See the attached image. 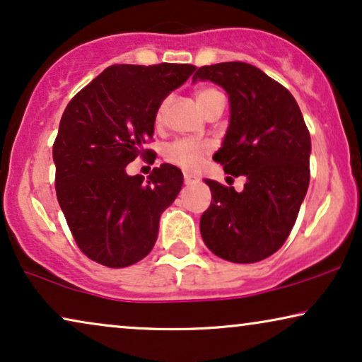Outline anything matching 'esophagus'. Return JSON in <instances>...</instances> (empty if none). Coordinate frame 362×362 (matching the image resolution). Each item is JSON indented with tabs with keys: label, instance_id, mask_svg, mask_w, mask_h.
Listing matches in <instances>:
<instances>
[{
	"label": "esophagus",
	"instance_id": "esophagus-1",
	"mask_svg": "<svg viewBox=\"0 0 362 362\" xmlns=\"http://www.w3.org/2000/svg\"><path fill=\"white\" fill-rule=\"evenodd\" d=\"M185 182L186 185H196V182H199V177L196 175H191V173H185Z\"/></svg>",
	"mask_w": 362,
	"mask_h": 362
}]
</instances>
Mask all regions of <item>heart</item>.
Instances as JSON below:
<instances>
[{
    "label": "heart",
    "instance_id": "obj_1",
    "mask_svg": "<svg viewBox=\"0 0 362 362\" xmlns=\"http://www.w3.org/2000/svg\"><path fill=\"white\" fill-rule=\"evenodd\" d=\"M221 95L222 93L214 87H201L197 88L194 93L197 105H199L202 112H204L206 108ZM165 108H166V100L161 103L160 108H158V113H156L158 120H161L163 118ZM207 153H209V145H207V143L194 141V140H176L166 146L165 156L168 161L182 168V170L194 171L199 168Z\"/></svg>",
    "mask_w": 362,
    "mask_h": 362
}]
</instances>
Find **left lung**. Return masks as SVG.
Returning <instances> with one entry per match:
<instances>
[{"mask_svg":"<svg viewBox=\"0 0 362 362\" xmlns=\"http://www.w3.org/2000/svg\"><path fill=\"white\" fill-rule=\"evenodd\" d=\"M192 81H211L229 95L230 122L214 160L247 177L237 192L206 180L212 201L201 235L212 254L254 264L275 254L293 229L310 185V132L293 95L245 62L202 66Z\"/></svg>","mask_w":362,"mask_h":362,"instance_id":"8db88e82","label":"left lung"}]
</instances>
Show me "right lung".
<instances>
[{
    "label": "right lung",
    "instance_id": "right-lung-1",
    "mask_svg": "<svg viewBox=\"0 0 362 362\" xmlns=\"http://www.w3.org/2000/svg\"><path fill=\"white\" fill-rule=\"evenodd\" d=\"M191 64L107 67L69 102L52 146L59 206L78 249L97 264L123 269L150 254L161 212L182 186V173L161 165L128 176L136 156H150L155 118Z\"/></svg>",
    "mask_w": 362,
    "mask_h": 362
}]
</instances>
